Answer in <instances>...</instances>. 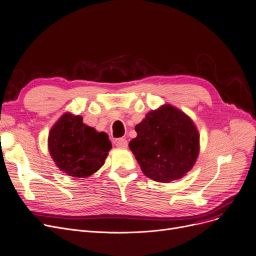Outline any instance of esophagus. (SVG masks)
I'll return each instance as SVG.
<instances>
[{
    "instance_id": "esophagus-1",
    "label": "esophagus",
    "mask_w": 256,
    "mask_h": 256,
    "mask_svg": "<svg viewBox=\"0 0 256 256\" xmlns=\"http://www.w3.org/2000/svg\"><path fill=\"white\" fill-rule=\"evenodd\" d=\"M116 144L118 148H127L128 142L126 138H118V140H116Z\"/></svg>"
}]
</instances>
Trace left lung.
Instances as JSON below:
<instances>
[{"label": "left lung", "mask_w": 256, "mask_h": 256, "mask_svg": "<svg viewBox=\"0 0 256 256\" xmlns=\"http://www.w3.org/2000/svg\"><path fill=\"white\" fill-rule=\"evenodd\" d=\"M129 142L142 173L158 182L184 177L199 153V133L192 120L171 105L150 112Z\"/></svg>", "instance_id": "1"}]
</instances>
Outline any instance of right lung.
Here are the masks:
<instances>
[{"label":"right lung","mask_w":256,"mask_h":256,"mask_svg":"<svg viewBox=\"0 0 256 256\" xmlns=\"http://www.w3.org/2000/svg\"><path fill=\"white\" fill-rule=\"evenodd\" d=\"M112 142L106 133L83 124L82 118L66 114L48 136V150L57 166L72 177H88L104 164Z\"/></svg>","instance_id":"add662e5"}]
</instances>
